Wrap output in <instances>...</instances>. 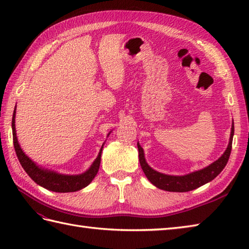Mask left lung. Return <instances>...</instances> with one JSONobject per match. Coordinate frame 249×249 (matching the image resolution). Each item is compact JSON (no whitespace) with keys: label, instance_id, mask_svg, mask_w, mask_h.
<instances>
[{"label":"left lung","instance_id":"obj_1","mask_svg":"<svg viewBox=\"0 0 249 249\" xmlns=\"http://www.w3.org/2000/svg\"><path fill=\"white\" fill-rule=\"evenodd\" d=\"M234 135V125L232 123L231 126V134L228 146H227L224 154L221 155L217 160L211 163L208 167L200 170L190 172L185 176H170V174L160 173L149 166L144 157V151L142 149L139 142L137 143L139 151V161L140 166L143 170L147 179L160 189H163L166 192H176V193H185L189 190H194L202 185L209 183L218 176L223 171V169L226 167L228 162L231 147H232V139Z\"/></svg>","mask_w":249,"mask_h":249}]
</instances>
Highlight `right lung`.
I'll list each match as a JSON object with an SVG mask.
<instances>
[{
  "instance_id": "1",
  "label": "right lung",
  "mask_w": 249,
  "mask_h": 249,
  "mask_svg": "<svg viewBox=\"0 0 249 249\" xmlns=\"http://www.w3.org/2000/svg\"><path fill=\"white\" fill-rule=\"evenodd\" d=\"M15 119H16V107L14 110L13 120H12V128H13V139H14V146L16 154L18 156V160L21 163V166L24 169V171L29 174V177L33 181L38 184L39 186L44 187L51 192L55 193H71L77 192L84 187L93 181V178L96 176L100 165V157H102V151L104 144L99 150L96 160L93 161L88 170L81 174H62L54 170H50L48 168H44L39 165H37L31 158L25 154L21 149V146L18 142L17 134H16V126H15ZM110 133L108 134V136Z\"/></svg>"
}]
</instances>
